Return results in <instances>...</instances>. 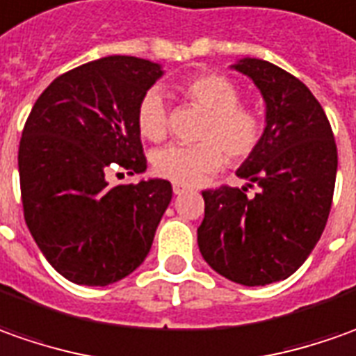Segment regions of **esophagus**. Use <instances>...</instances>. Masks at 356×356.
<instances>
[{"label":"esophagus","instance_id":"34e87169","mask_svg":"<svg viewBox=\"0 0 356 356\" xmlns=\"http://www.w3.org/2000/svg\"><path fill=\"white\" fill-rule=\"evenodd\" d=\"M172 190H174V194L180 195V194H184L188 188H186V186H182V184H172Z\"/></svg>","mask_w":356,"mask_h":356}]
</instances>
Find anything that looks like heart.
I'll list each match as a JSON object with an SVG mask.
<instances>
[{
  "label": "heart",
  "instance_id": "b5f03b06",
  "mask_svg": "<svg viewBox=\"0 0 356 356\" xmlns=\"http://www.w3.org/2000/svg\"><path fill=\"white\" fill-rule=\"evenodd\" d=\"M184 97L206 113L194 147L168 145L152 152V170L174 184L195 186L217 172L227 159L241 164L250 159L264 137V121L259 111L243 104L239 86L223 74H200L182 86ZM139 133L149 140H162L168 131V113L156 90H149L137 104Z\"/></svg>",
  "mask_w": 356,
  "mask_h": 356
}]
</instances>
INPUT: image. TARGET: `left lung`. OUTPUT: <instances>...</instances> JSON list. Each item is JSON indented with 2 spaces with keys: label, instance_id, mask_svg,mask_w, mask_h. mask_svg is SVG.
Returning <instances> with one entry per match:
<instances>
[{
  "label": "left lung",
  "instance_id": "obj_1",
  "mask_svg": "<svg viewBox=\"0 0 356 356\" xmlns=\"http://www.w3.org/2000/svg\"><path fill=\"white\" fill-rule=\"evenodd\" d=\"M259 86L266 129L259 150L237 176L248 188L204 190L206 216L197 245L221 276L245 286H266L294 274L317 245L333 202L337 145L316 95L276 64L245 58L235 64Z\"/></svg>",
  "mask_w": 356,
  "mask_h": 356
}]
</instances>
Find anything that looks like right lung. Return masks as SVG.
<instances>
[{
    "label": "right lung",
    "mask_w": 356,
    "mask_h": 356,
    "mask_svg": "<svg viewBox=\"0 0 356 356\" xmlns=\"http://www.w3.org/2000/svg\"><path fill=\"white\" fill-rule=\"evenodd\" d=\"M162 70L106 56L60 74L39 95L19 143L23 216L56 273L107 286L147 259L172 200L168 180L109 186L107 168L147 170L135 113Z\"/></svg>",
    "instance_id": "right-lung-1"
}]
</instances>
